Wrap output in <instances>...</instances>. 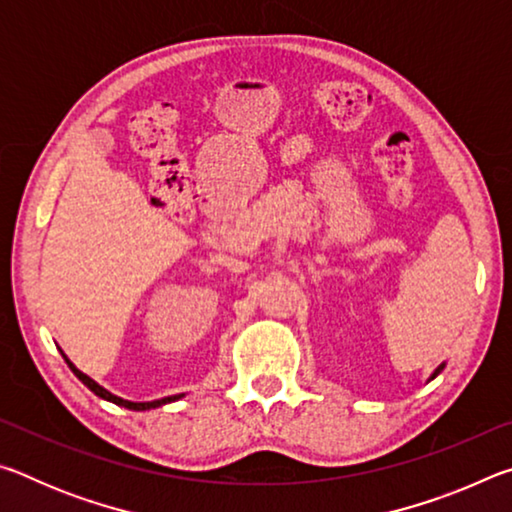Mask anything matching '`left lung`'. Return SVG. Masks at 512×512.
Listing matches in <instances>:
<instances>
[{"label": "left lung", "mask_w": 512, "mask_h": 512, "mask_svg": "<svg viewBox=\"0 0 512 512\" xmlns=\"http://www.w3.org/2000/svg\"><path fill=\"white\" fill-rule=\"evenodd\" d=\"M443 368H445V363H440V366H438L436 370H433V375H431L429 379H433V377H438V375H440V372H443Z\"/></svg>", "instance_id": "left-lung-1"}]
</instances>
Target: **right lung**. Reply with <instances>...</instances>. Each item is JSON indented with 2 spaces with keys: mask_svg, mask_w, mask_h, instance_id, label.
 Returning <instances> with one entry per match:
<instances>
[{
  "mask_svg": "<svg viewBox=\"0 0 512 512\" xmlns=\"http://www.w3.org/2000/svg\"><path fill=\"white\" fill-rule=\"evenodd\" d=\"M65 357V354H63ZM65 361H67V366L72 368V372L76 377H79L85 386L90 388V391L94 393V395H99V397H103V400H108V402H112V404H117V406H126V409H131V411H146V409H155V406H162V404H169V402H176V400H180V397H185V395H171V397H162V400H155V402H128V400H121V397H117V395H112L110 391H106V388L103 386H99L97 381H94L92 377H88L85 375V372H81L79 368L74 366L72 361H69L67 357H65Z\"/></svg>",
  "mask_w": 512,
  "mask_h": 512,
  "instance_id": "1",
  "label": "right lung"
}]
</instances>
